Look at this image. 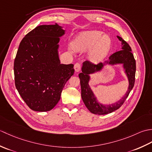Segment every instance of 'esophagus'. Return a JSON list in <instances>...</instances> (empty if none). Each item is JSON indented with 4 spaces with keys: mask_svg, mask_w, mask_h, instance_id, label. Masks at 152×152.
I'll return each instance as SVG.
<instances>
[{
    "mask_svg": "<svg viewBox=\"0 0 152 152\" xmlns=\"http://www.w3.org/2000/svg\"><path fill=\"white\" fill-rule=\"evenodd\" d=\"M81 64L79 63H76L75 64H74V70H75L76 72H80V70H81Z\"/></svg>",
    "mask_w": 152,
    "mask_h": 152,
    "instance_id": "esophagus-1",
    "label": "esophagus"
}]
</instances>
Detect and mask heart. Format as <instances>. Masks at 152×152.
I'll use <instances>...</instances> for the list:
<instances>
[{
    "label": "heart",
    "mask_w": 152,
    "mask_h": 152,
    "mask_svg": "<svg viewBox=\"0 0 152 152\" xmlns=\"http://www.w3.org/2000/svg\"><path fill=\"white\" fill-rule=\"evenodd\" d=\"M102 34V32L99 31L83 32L73 42L74 49L78 51L91 50L90 59L93 62H99L107 55L112 44L108 35Z\"/></svg>",
    "instance_id": "b5f03b06"
}]
</instances>
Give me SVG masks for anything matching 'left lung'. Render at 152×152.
I'll use <instances>...</instances> for the list:
<instances>
[{"label":"left lung","instance_id":"1","mask_svg":"<svg viewBox=\"0 0 152 152\" xmlns=\"http://www.w3.org/2000/svg\"><path fill=\"white\" fill-rule=\"evenodd\" d=\"M117 37L119 40L121 41V50L116 51L111 55L109 57V59L107 61H105L103 63H99L97 64H95L89 61H84L82 68V72L79 74L82 100L86 107L94 114L104 115L119 109L125 101L134 85L136 61L134 59L133 54L131 52V48L129 44L123 40L122 38L118 36ZM119 63L124 64V67L130 83L128 90L125 96L120 101L111 105H102L96 101L94 94L89 88L88 83L90 78L89 74L100 70L106 64H114Z\"/></svg>","mask_w":152,"mask_h":152}]
</instances>
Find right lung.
Masks as SVG:
<instances>
[{
	"instance_id": "right-lung-1",
	"label": "right lung",
	"mask_w": 152,
	"mask_h": 152,
	"mask_svg": "<svg viewBox=\"0 0 152 152\" xmlns=\"http://www.w3.org/2000/svg\"><path fill=\"white\" fill-rule=\"evenodd\" d=\"M64 30L57 23L42 25L27 33L19 44L14 60L15 85L31 110L47 112L59 101L74 64L60 63L59 37Z\"/></svg>"
}]
</instances>
